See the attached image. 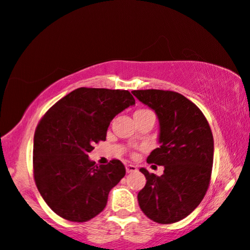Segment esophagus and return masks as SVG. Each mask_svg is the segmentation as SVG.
Returning <instances> with one entry per match:
<instances>
[{
    "instance_id": "1",
    "label": "esophagus",
    "mask_w": 250,
    "mask_h": 250,
    "mask_svg": "<svg viewBox=\"0 0 250 250\" xmlns=\"http://www.w3.org/2000/svg\"><path fill=\"white\" fill-rule=\"evenodd\" d=\"M125 169H127V172H134V171H137V167L134 165H127L125 166Z\"/></svg>"
}]
</instances>
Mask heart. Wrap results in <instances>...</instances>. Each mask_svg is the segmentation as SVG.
<instances>
[{"label":"heart","instance_id":"b5f03b06","mask_svg":"<svg viewBox=\"0 0 250 250\" xmlns=\"http://www.w3.org/2000/svg\"><path fill=\"white\" fill-rule=\"evenodd\" d=\"M144 112H149L148 109H138V111L135 112V114H138V113H144Z\"/></svg>","mask_w":250,"mask_h":250}]
</instances>
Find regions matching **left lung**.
Instances as JSON below:
<instances>
[{"instance_id":"obj_1","label":"left lung","mask_w":250,"mask_h":250,"mask_svg":"<svg viewBox=\"0 0 250 250\" xmlns=\"http://www.w3.org/2000/svg\"><path fill=\"white\" fill-rule=\"evenodd\" d=\"M154 109L160 122V145L147 164L164 166V175L141 168L146 184L138 193L142 211L153 222L172 224L200 205L210 184L214 138L210 125L194 103L175 91H131Z\"/></svg>"}]
</instances>
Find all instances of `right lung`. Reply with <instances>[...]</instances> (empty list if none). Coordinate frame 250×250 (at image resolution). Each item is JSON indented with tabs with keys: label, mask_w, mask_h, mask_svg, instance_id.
Returning <instances> with one entry per match:
<instances>
[{
	"label": "right lung",
	"mask_w": 250,
	"mask_h": 250,
	"mask_svg": "<svg viewBox=\"0 0 250 250\" xmlns=\"http://www.w3.org/2000/svg\"><path fill=\"white\" fill-rule=\"evenodd\" d=\"M135 104L128 90L79 88L51 106L38 123L33 174L43 200L58 216L83 223L104 210L108 193L125 175L120 160L88 158L106 139L113 118Z\"/></svg>",
	"instance_id": "obj_1"
}]
</instances>
